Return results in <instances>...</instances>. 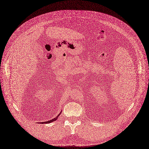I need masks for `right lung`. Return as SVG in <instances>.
<instances>
[{"label":"right lung","mask_w":149,"mask_h":149,"mask_svg":"<svg viewBox=\"0 0 149 149\" xmlns=\"http://www.w3.org/2000/svg\"><path fill=\"white\" fill-rule=\"evenodd\" d=\"M59 114H61V113H59ZM59 114L58 115V116L59 115ZM58 118V116H57L56 118H53V119H52V120H49V121H46V122H43V123H41L42 124H48V123H52V122H53V121H56V120H57V118Z\"/></svg>","instance_id":"1"}]
</instances>
